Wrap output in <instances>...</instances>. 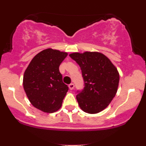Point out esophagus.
Returning a JSON list of instances; mask_svg holds the SVG:
<instances>
[{
    "instance_id": "obj_1",
    "label": "esophagus",
    "mask_w": 146,
    "mask_h": 146,
    "mask_svg": "<svg viewBox=\"0 0 146 146\" xmlns=\"http://www.w3.org/2000/svg\"><path fill=\"white\" fill-rule=\"evenodd\" d=\"M68 87H69L70 90H73V88H74V84H70L69 85H68Z\"/></svg>"
}]
</instances>
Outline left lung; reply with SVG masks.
Returning a JSON list of instances; mask_svg holds the SVG:
<instances>
[{"label":"left lung","instance_id":"left-lung-1","mask_svg":"<svg viewBox=\"0 0 146 146\" xmlns=\"http://www.w3.org/2000/svg\"><path fill=\"white\" fill-rule=\"evenodd\" d=\"M69 56L80 65L85 86L77 95L80 108L96 114L110 104L117 92L119 74L109 58L97 51L75 53Z\"/></svg>","mask_w":146,"mask_h":146}]
</instances>
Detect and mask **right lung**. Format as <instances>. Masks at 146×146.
I'll return each instance as SVG.
<instances>
[{"instance_id": "obj_1", "label": "right lung", "mask_w": 146, "mask_h": 146, "mask_svg": "<svg viewBox=\"0 0 146 146\" xmlns=\"http://www.w3.org/2000/svg\"><path fill=\"white\" fill-rule=\"evenodd\" d=\"M67 55L46 48L33 57L25 70L24 90L31 104L41 111L52 113L61 108L68 87L62 82L59 66Z\"/></svg>"}]
</instances>
